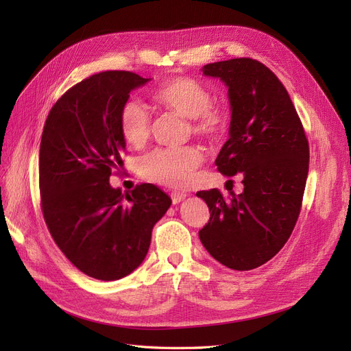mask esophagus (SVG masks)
Masks as SVG:
<instances>
[{"mask_svg": "<svg viewBox=\"0 0 351 351\" xmlns=\"http://www.w3.org/2000/svg\"><path fill=\"white\" fill-rule=\"evenodd\" d=\"M186 197H187V195L183 193V192H171V200H173L174 205L180 204V202L184 200Z\"/></svg>", "mask_w": 351, "mask_h": 351, "instance_id": "34e87169", "label": "esophagus"}]
</instances>
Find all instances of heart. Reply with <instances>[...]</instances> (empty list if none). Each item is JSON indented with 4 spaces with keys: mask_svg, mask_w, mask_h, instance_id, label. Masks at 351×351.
<instances>
[{
    "mask_svg": "<svg viewBox=\"0 0 351 351\" xmlns=\"http://www.w3.org/2000/svg\"><path fill=\"white\" fill-rule=\"evenodd\" d=\"M152 98L162 108L187 117L196 136L215 142L226 134L230 114L226 105L212 102L210 89L202 82L177 76L164 80L154 89ZM119 132L125 143L142 146L151 133V119L139 101H127L119 114ZM204 152L197 146L155 149L139 161V173L152 183L168 187H189L197 168L204 162Z\"/></svg>",
    "mask_w": 351,
    "mask_h": 351,
    "instance_id": "1",
    "label": "heart"
}]
</instances>
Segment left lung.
<instances>
[{
  "label": "left lung",
  "instance_id": "8db88e82",
  "mask_svg": "<svg viewBox=\"0 0 351 351\" xmlns=\"http://www.w3.org/2000/svg\"><path fill=\"white\" fill-rule=\"evenodd\" d=\"M228 86L230 139L217 158L219 173L243 176V192L226 200L202 190L210 218L199 239L210 256L249 271L277 254L300 215L309 171V142L289 92L258 60L232 58L204 66Z\"/></svg>",
  "mask_w": 351,
  "mask_h": 351
}]
</instances>
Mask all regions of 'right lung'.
<instances>
[{"label":"right lung","mask_w":351,"mask_h":351,"mask_svg":"<svg viewBox=\"0 0 351 351\" xmlns=\"http://www.w3.org/2000/svg\"><path fill=\"white\" fill-rule=\"evenodd\" d=\"M149 79L110 70L79 82L52 105L39 149L40 209L66 258L92 278L120 280L143 262L171 199L151 183L110 186L123 167L119 114Z\"/></svg>","instance_id":"1"}]
</instances>
